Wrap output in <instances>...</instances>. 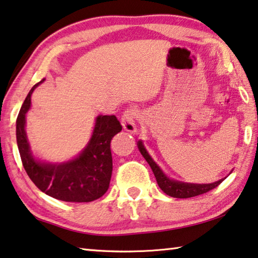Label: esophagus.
Here are the masks:
<instances>
[{
  "label": "esophagus",
  "instance_id": "1",
  "mask_svg": "<svg viewBox=\"0 0 258 258\" xmlns=\"http://www.w3.org/2000/svg\"><path fill=\"white\" fill-rule=\"evenodd\" d=\"M137 113H138L137 109L131 108L126 110L124 114H122L121 125H122V128H124L126 132L132 133V134H136L138 132L137 122H136Z\"/></svg>",
  "mask_w": 258,
  "mask_h": 258
}]
</instances>
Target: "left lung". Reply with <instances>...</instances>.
<instances>
[{"label":"left lung","mask_w":258,"mask_h":258,"mask_svg":"<svg viewBox=\"0 0 258 258\" xmlns=\"http://www.w3.org/2000/svg\"><path fill=\"white\" fill-rule=\"evenodd\" d=\"M137 145L141 155L145 157L147 163H148L151 167V170H153L159 188H161L166 195L171 196V198H177V199L194 198V196L201 195L211 189H214V188L217 187L219 183L224 180V179H226V177H225L211 183H193V182H183V181L175 180V179L167 177V174L161 169V167H159L157 163L154 161L153 157L149 155L148 150L146 149L142 140H139L137 142ZM232 171L230 173H232Z\"/></svg>","instance_id":"obj_1"}]
</instances>
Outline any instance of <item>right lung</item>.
Masks as SVG:
<instances>
[{
	"instance_id": "right-lung-1",
	"label": "right lung",
	"mask_w": 258,
	"mask_h": 258,
	"mask_svg": "<svg viewBox=\"0 0 258 258\" xmlns=\"http://www.w3.org/2000/svg\"><path fill=\"white\" fill-rule=\"evenodd\" d=\"M27 94L16 121V137L24 169L41 191L65 202H92L108 190L112 173L111 139L121 131L116 116L99 114L91 139L77 156L64 162H46L32 151L26 134V114L31 96L40 84Z\"/></svg>"
}]
</instances>
